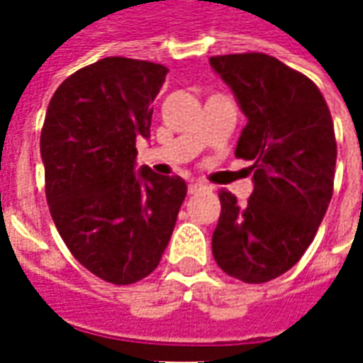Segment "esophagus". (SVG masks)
Wrapping results in <instances>:
<instances>
[{"label": "esophagus", "mask_w": 363, "mask_h": 363, "mask_svg": "<svg viewBox=\"0 0 363 363\" xmlns=\"http://www.w3.org/2000/svg\"><path fill=\"white\" fill-rule=\"evenodd\" d=\"M202 189H208V186L203 182H191L188 186L189 194H196V191H202Z\"/></svg>", "instance_id": "1"}]
</instances>
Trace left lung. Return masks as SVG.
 Here are the masks:
<instances>
[{"mask_svg": "<svg viewBox=\"0 0 363 363\" xmlns=\"http://www.w3.org/2000/svg\"><path fill=\"white\" fill-rule=\"evenodd\" d=\"M210 66L246 117L236 157L252 161L246 203L218 191L212 234L218 267L244 283L281 277L313 242L335 175V131L323 94L305 74L267 54H228Z\"/></svg>", "mask_w": 363, "mask_h": 363, "instance_id": "8db88e82", "label": "left lung"}]
</instances>
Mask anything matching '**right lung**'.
<instances>
[{
	"label": "right lung",
	"mask_w": 363,
	"mask_h": 363,
	"mask_svg": "<svg viewBox=\"0 0 363 363\" xmlns=\"http://www.w3.org/2000/svg\"><path fill=\"white\" fill-rule=\"evenodd\" d=\"M167 68L111 56L80 68L54 92L40 135L50 214L78 262L113 285L157 269L188 186L137 169L151 103Z\"/></svg>",
	"instance_id": "obj_1"
}]
</instances>
